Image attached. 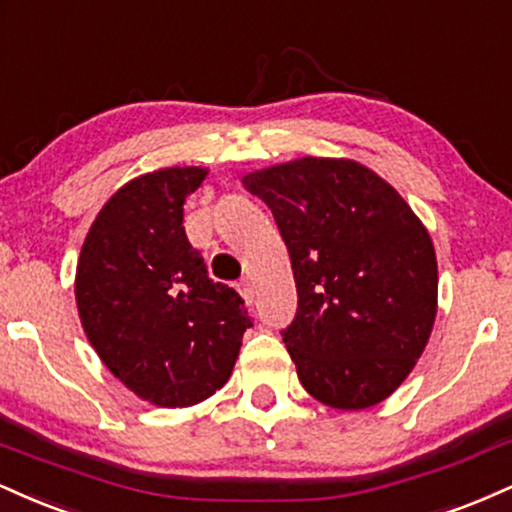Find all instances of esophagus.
<instances>
[{
    "label": "esophagus",
    "instance_id": "obj_1",
    "mask_svg": "<svg viewBox=\"0 0 512 512\" xmlns=\"http://www.w3.org/2000/svg\"><path fill=\"white\" fill-rule=\"evenodd\" d=\"M239 294H242L246 304H254V285H251L249 278H244L242 282H239Z\"/></svg>",
    "mask_w": 512,
    "mask_h": 512
}]
</instances>
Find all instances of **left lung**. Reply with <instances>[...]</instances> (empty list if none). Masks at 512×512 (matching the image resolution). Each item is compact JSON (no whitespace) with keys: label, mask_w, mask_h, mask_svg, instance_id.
<instances>
[{"label":"left lung","mask_w":512,"mask_h":512,"mask_svg":"<svg viewBox=\"0 0 512 512\" xmlns=\"http://www.w3.org/2000/svg\"><path fill=\"white\" fill-rule=\"evenodd\" d=\"M273 210L292 258L297 316L282 333L323 405L366 410L412 374L438 311L434 242L410 203L350 158H306L244 174Z\"/></svg>","instance_id":"8db88e82"}]
</instances>
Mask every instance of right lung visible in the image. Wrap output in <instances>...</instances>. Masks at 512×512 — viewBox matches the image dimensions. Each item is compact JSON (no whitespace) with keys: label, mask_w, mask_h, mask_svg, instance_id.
<instances>
[{"label":"right lung","mask_w":512,"mask_h":512,"mask_svg":"<svg viewBox=\"0 0 512 512\" xmlns=\"http://www.w3.org/2000/svg\"><path fill=\"white\" fill-rule=\"evenodd\" d=\"M206 167H165L126 182L102 206L76 266V306L100 362L158 407L208 400L232 376L242 297L208 278L184 232V201Z\"/></svg>","instance_id":"right-lung-1"}]
</instances>
